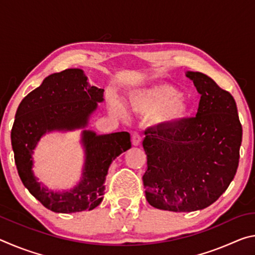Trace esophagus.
I'll return each instance as SVG.
<instances>
[{
	"label": "esophagus",
	"mask_w": 255,
	"mask_h": 255,
	"mask_svg": "<svg viewBox=\"0 0 255 255\" xmlns=\"http://www.w3.org/2000/svg\"><path fill=\"white\" fill-rule=\"evenodd\" d=\"M131 141L133 146H139L141 143V136L139 135V132H133L132 137H131Z\"/></svg>",
	"instance_id": "obj_1"
}]
</instances>
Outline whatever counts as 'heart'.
Returning <instances> with one entry per match:
<instances>
[{
    "instance_id": "1",
    "label": "heart",
    "mask_w": 255,
    "mask_h": 255,
    "mask_svg": "<svg viewBox=\"0 0 255 255\" xmlns=\"http://www.w3.org/2000/svg\"><path fill=\"white\" fill-rule=\"evenodd\" d=\"M129 105L133 111L140 115H154L159 123L173 125L182 122L190 115L191 103L189 99L180 94L179 90L170 84L159 83L138 90L129 96ZM110 110L118 117H126V110L115 99L109 101Z\"/></svg>"
}]
</instances>
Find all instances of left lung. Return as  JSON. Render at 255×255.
Returning <instances> with one entry per match:
<instances>
[{
  "instance_id": "left-lung-1",
  "label": "left lung",
  "mask_w": 255,
  "mask_h": 255,
  "mask_svg": "<svg viewBox=\"0 0 255 255\" xmlns=\"http://www.w3.org/2000/svg\"><path fill=\"white\" fill-rule=\"evenodd\" d=\"M200 94L196 117L145 131L148 204L157 209L201 210L226 191L236 174L242 143L234 98L199 72L185 73Z\"/></svg>"
}]
</instances>
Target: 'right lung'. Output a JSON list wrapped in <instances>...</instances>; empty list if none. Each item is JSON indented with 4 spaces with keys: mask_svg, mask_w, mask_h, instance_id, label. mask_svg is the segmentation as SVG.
Segmentation results:
<instances>
[{
    "mask_svg": "<svg viewBox=\"0 0 255 255\" xmlns=\"http://www.w3.org/2000/svg\"><path fill=\"white\" fill-rule=\"evenodd\" d=\"M105 90L90 85L80 68L54 73L25 97L18 107L11 144L21 181L29 192L47 209L71 214L92 210L101 204L110 164L131 147L130 135L119 131L98 135L88 129ZM82 128L85 149L82 176L75 187L55 192L37 182L33 174V150L46 133Z\"/></svg>",
    "mask_w": 255,
    "mask_h": 255,
    "instance_id": "1",
    "label": "right lung"
}]
</instances>
